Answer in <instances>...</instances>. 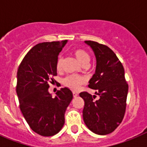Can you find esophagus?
Returning a JSON list of instances; mask_svg holds the SVG:
<instances>
[{
  "mask_svg": "<svg viewBox=\"0 0 147 147\" xmlns=\"http://www.w3.org/2000/svg\"><path fill=\"white\" fill-rule=\"evenodd\" d=\"M78 96V93H76V92H73V97H74V98H77Z\"/></svg>",
  "mask_w": 147,
  "mask_h": 147,
  "instance_id": "34e87169",
  "label": "esophagus"
}]
</instances>
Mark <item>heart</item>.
I'll use <instances>...</instances> for the list:
<instances>
[{
	"instance_id": "heart-1",
	"label": "heart",
	"mask_w": 147,
	"mask_h": 147,
	"mask_svg": "<svg viewBox=\"0 0 147 147\" xmlns=\"http://www.w3.org/2000/svg\"><path fill=\"white\" fill-rule=\"evenodd\" d=\"M73 55L76 59V60L80 63L82 65H88L91 59L89 54L84 49H77L73 51ZM62 58L59 57L56 62V69L58 70H60L62 69ZM62 83L65 86H66L70 89L76 91L81 87V85L85 83L84 78H81L78 76L75 75H71L65 77L62 81Z\"/></svg>"
}]
</instances>
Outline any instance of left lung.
I'll return each mask as SVG.
<instances>
[{
    "instance_id": "left-lung-1",
    "label": "left lung",
    "mask_w": 147,
    "mask_h": 147,
    "mask_svg": "<svg viewBox=\"0 0 147 147\" xmlns=\"http://www.w3.org/2000/svg\"><path fill=\"white\" fill-rule=\"evenodd\" d=\"M92 49L96 58L95 73L90 79L88 87L96 90L99 96L86 92L79 94L85 101L83 120L94 134L106 135L116 129L123 120L126 110L128 85L124 69L109 47L94 41H85Z\"/></svg>"
}]
</instances>
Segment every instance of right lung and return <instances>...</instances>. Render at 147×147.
Listing matches in <instances>:
<instances>
[{
	"label": "right lung",
	"mask_w": 147,
	"mask_h": 147,
	"mask_svg": "<svg viewBox=\"0 0 147 147\" xmlns=\"http://www.w3.org/2000/svg\"><path fill=\"white\" fill-rule=\"evenodd\" d=\"M46 42L36 45L22 60L17 71V94L20 107L30 127L38 134H56L65 123V113L73 98L71 90L62 88L52 97L49 82L57 75L58 55L66 44Z\"/></svg>",
	"instance_id": "1"
}]
</instances>
